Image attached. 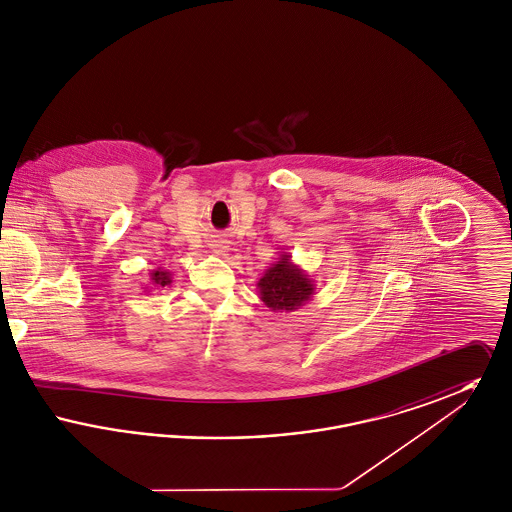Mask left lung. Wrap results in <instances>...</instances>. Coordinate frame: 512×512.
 <instances>
[{
  "mask_svg": "<svg viewBox=\"0 0 512 512\" xmlns=\"http://www.w3.org/2000/svg\"><path fill=\"white\" fill-rule=\"evenodd\" d=\"M257 290L272 313H293L313 299L317 286L311 274L295 265L288 251H282L257 280Z\"/></svg>",
  "mask_w": 512,
  "mask_h": 512,
  "instance_id": "1",
  "label": "left lung"
}]
</instances>
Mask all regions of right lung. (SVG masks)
Listing matches in <instances>:
<instances>
[{"mask_svg":"<svg viewBox=\"0 0 512 512\" xmlns=\"http://www.w3.org/2000/svg\"><path fill=\"white\" fill-rule=\"evenodd\" d=\"M172 274L165 268H155L149 272V284L144 288V292H153V290H161L165 286H171Z\"/></svg>","mask_w":512,"mask_h":512,"instance_id":"right-lung-1","label":"right lung"}]
</instances>
